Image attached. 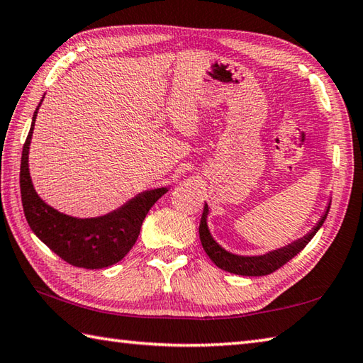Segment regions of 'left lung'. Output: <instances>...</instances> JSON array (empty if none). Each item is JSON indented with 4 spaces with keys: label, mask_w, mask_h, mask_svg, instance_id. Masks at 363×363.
Here are the masks:
<instances>
[{
    "label": "left lung",
    "mask_w": 363,
    "mask_h": 363,
    "mask_svg": "<svg viewBox=\"0 0 363 363\" xmlns=\"http://www.w3.org/2000/svg\"><path fill=\"white\" fill-rule=\"evenodd\" d=\"M330 203L328 204V209L319 218V222L310 233L305 234L303 238L294 240L281 248H277V250L267 252L266 255H259V257H242V255H234L228 250H225L222 245L216 242V239L211 236V231L208 228V216H209V208L208 204H204L201 222H200V239L204 252L208 253V257L214 261V264L220 269H223L226 272L236 274V275H247V277H261V275H269L275 272L277 269H280L283 264H286L289 259H293L297 253L303 250L305 245H307L311 239H313L318 230L321 228L325 217L329 214Z\"/></svg>",
    "instance_id": "8db88e82"
}]
</instances>
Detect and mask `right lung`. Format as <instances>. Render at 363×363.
<instances>
[{"label": "right lung", "instance_id": "right-lung-1", "mask_svg": "<svg viewBox=\"0 0 363 363\" xmlns=\"http://www.w3.org/2000/svg\"><path fill=\"white\" fill-rule=\"evenodd\" d=\"M42 101L33 115L31 129L21 152L20 194L26 222L35 236L69 264L84 269H102L116 264L137 242L141 223L149 209L167 194L168 189L141 191L116 211L101 217L77 218L53 209L34 190L28 167L34 121Z\"/></svg>", "mask_w": 363, "mask_h": 363}]
</instances>
